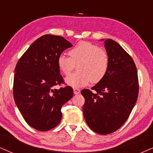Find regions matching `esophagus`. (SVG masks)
<instances>
[{
    "mask_svg": "<svg viewBox=\"0 0 153 153\" xmlns=\"http://www.w3.org/2000/svg\"><path fill=\"white\" fill-rule=\"evenodd\" d=\"M73 92H74L75 94H78L80 92V89H78V88H74L73 89Z\"/></svg>",
    "mask_w": 153,
    "mask_h": 153,
    "instance_id": "obj_1",
    "label": "esophagus"
}]
</instances>
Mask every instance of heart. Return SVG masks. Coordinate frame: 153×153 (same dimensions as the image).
I'll list each match as a JSON object with an SVG mask.
<instances>
[{
	"label": "heart",
	"mask_w": 153,
	"mask_h": 153,
	"mask_svg": "<svg viewBox=\"0 0 153 153\" xmlns=\"http://www.w3.org/2000/svg\"><path fill=\"white\" fill-rule=\"evenodd\" d=\"M70 57L61 54L58 58L59 70L68 75L77 65L78 71L65 79L68 85L73 88L85 86L89 82L97 83L107 74L109 67L107 52L100 46L88 42H80L68 52Z\"/></svg>",
	"instance_id": "b5f03b06"
}]
</instances>
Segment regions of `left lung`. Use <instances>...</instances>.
I'll list each match as a JSON object with an SVG mask.
<instances>
[{
	"instance_id": "left-lung-1",
	"label": "left lung",
	"mask_w": 153,
	"mask_h": 153,
	"mask_svg": "<svg viewBox=\"0 0 153 153\" xmlns=\"http://www.w3.org/2000/svg\"><path fill=\"white\" fill-rule=\"evenodd\" d=\"M109 56V67L104 78L92 90L84 89L82 111L89 127L97 133L107 135L123 125L136 103L138 78L134 61L114 40L104 41Z\"/></svg>"
}]
</instances>
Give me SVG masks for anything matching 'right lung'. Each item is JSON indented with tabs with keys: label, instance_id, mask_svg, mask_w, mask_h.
Wrapping results in <instances>:
<instances>
[{
	"label": "right lung",
	"instance_id": "right-lung-1",
	"mask_svg": "<svg viewBox=\"0 0 153 153\" xmlns=\"http://www.w3.org/2000/svg\"><path fill=\"white\" fill-rule=\"evenodd\" d=\"M72 46L63 36L46 34L31 44L17 63L13 97L25 121L36 130L56 126L62 118L61 107L73 95L70 86L53 89L64 83L58 58Z\"/></svg>",
	"mask_w": 153,
	"mask_h": 153
}]
</instances>
